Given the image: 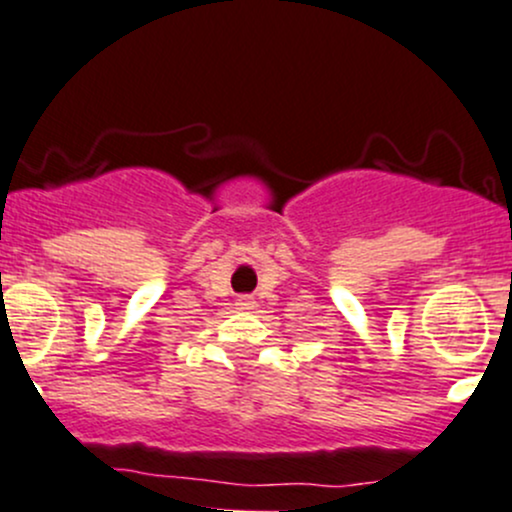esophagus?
Listing matches in <instances>:
<instances>
[{
    "mask_svg": "<svg viewBox=\"0 0 512 512\" xmlns=\"http://www.w3.org/2000/svg\"><path fill=\"white\" fill-rule=\"evenodd\" d=\"M235 306H238L240 311H252V309H255V299H252V297H238Z\"/></svg>",
    "mask_w": 512,
    "mask_h": 512,
    "instance_id": "34e87169",
    "label": "esophagus"
}]
</instances>
